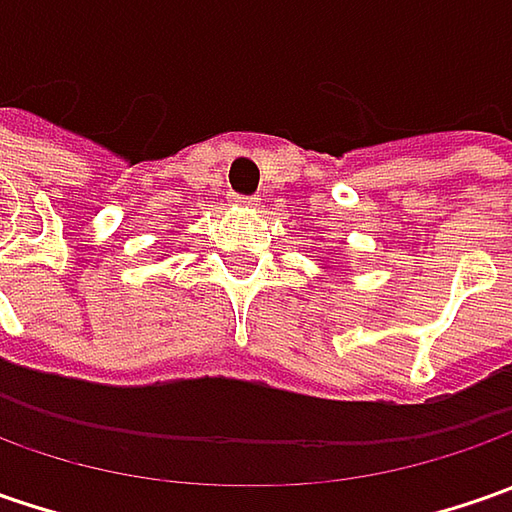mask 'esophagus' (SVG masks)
<instances>
[{
    "instance_id": "esophagus-1",
    "label": "esophagus",
    "mask_w": 512,
    "mask_h": 512,
    "mask_svg": "<svg viewBox=\"0 0 512 512\" xmlns=\"http://www.w3.org/2000/svg\"><path fill=\"white\" fill-rule=\"evenodd\" d=\"M236 205H239V207H250V210H256V207L262 205V202H259L256 196H236Z\"/></svg>"
}]
</instances>
